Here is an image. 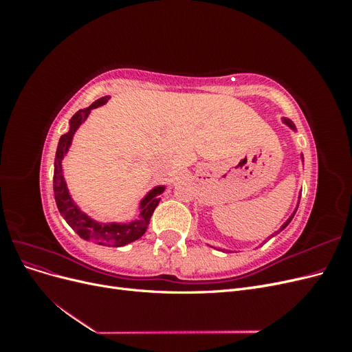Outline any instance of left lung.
I'll use <instances>...</instances> for the list:
<instances>
[{
    "label": "left lung",
    "mask_w": 352,
    "mask_h": 352,
    "mask_svg": "<svg viewBox=\"0 0 352 352\" xmlns=\"http://www.w3.org/2000/svg\"><path fill=\"white\" fill-rule=\"evenodd\" d=\"M282 123H283V124H286L287 127H289L291 131L296 132V127H295V124H294V123H292L289 119H286V117H282ZM301 160H302V163H304V155H302V154H301ZM300 198H301V190H300V195H298V202H296V207H295V210L292 211V214H291L289 217H287V220L283 223V225H282V226H280L278 230H274V232L272 233V235H269V236H267V239H265V241H269L270 238L276 236V235H278V233H280V232H282V230H283V229H285L287 225H289L291 220H292V219H294V216H295L296 210H298V204H300ZM265 241H264V242H265ZM212 248H216V247H212ZM216 250H223V251H229V252H232L230 250H226V248H216Z\"/></svg>",
    "instance_id": "obj_1"
}]
</instances>
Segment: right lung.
Returning a JSON list of instances; mask_svg holds the SVG:
<instances>
[{"instance_id":"obj_1","label":"right lung","mask_w":352,"mask_h":352,"mask_svg":"<svg viewBox=\"0 0 352 352\" xmlns=\"http://www.w3.org/2000/svg\"><path fill=\"white\" fill-rule=\"evenodd\" d=\"M109 100L110 95H105V97L92 102L88 109L79 110L69 122V132L61 135L54 160V198L60 214L80 238L98 245H105V247H123V245L140 239L144 235L145 230L148 229V225H150L153 212L160 202L158 195L163 194L166 186L157 185L148 190L144 198L140 201V208H138L140 214H138L136 219L126 223H104L88 216L87 212L82 211V208L74 202L65 179V168H63V160H65L70 150L74 133L78 132L82 123H85V120L88 119L89 113L94 109L101 107V105H104Z\"/></svg>"}]
</instances>
